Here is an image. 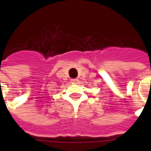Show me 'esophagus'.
Instances as JSON below:
<instances>
[{
  "instance_id": "esophagus-1",
  "label": "esophagus",
  "mask_w": 151,
  "mask_h": 151,
  "mask_svg": "<svg viewBox=\"0 0 151 151\" xmlns=\"http://www.w3.org/2000/svg\"><path fill=\"white\" fill-rule=\"evenodd\" d=\"M78 82H79V79H78V78L71 79V83H73V84H78Z\"/></svg>"
}]
</instances>
